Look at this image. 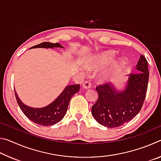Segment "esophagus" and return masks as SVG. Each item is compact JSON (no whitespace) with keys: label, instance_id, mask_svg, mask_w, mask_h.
<instances>
[{"label":"esophagus","instance_id":"obj_1","mask_svg":"<svg viewBox=\"0 0 161 161\" xmlns=\"http://www.w3.org/2000/svg\"><path fill=\"white\" fill-rule=\"evenodd\" d=\"M82 87L84 89H90L92 87V84L89 81H85L82 84Z\"/></svg>","mask_w":161,"mask_h":161}]
</instances>
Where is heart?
<instances>
[{
    "mask_svg": "<svg viewBox=\"0 0 161 161\" xmlns=\"http://www.w3.org/2000/svg\"><path fill=\"white\" fill-rule=\"evenodd\" d=\"M114 58H115V54L112 52H103L102 53L95 54L86 59L82 62V65L86 69H97L98 68L102 67L111 63L114 60ZM119 67V64L118 62H114L111 64L109 67L100 70L98 73V77L101 80L108 81L115 75Z\"/></svg>",
    "mask_w": 161,
    "mask_h": 161,
    "instance_id": "obj_1",
    "label": "heart"
}]
</instances>
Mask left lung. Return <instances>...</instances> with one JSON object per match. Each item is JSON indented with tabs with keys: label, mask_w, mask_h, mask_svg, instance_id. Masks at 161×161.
Returning a JSON list of instances; mask_svg holds the SVG:
<instances>
[{
	"label": "left lung",
	"mask_w": 161,
	"mask_h": 161,
	"mask_svg": "<svg viewBox=\"0 0 161 161\" xmlns=\"http://www.w3.org/2000/svg\"><path fill=\"white\" fill-rule=\"evenodd\" d=\"M138 73L128 76L124 88L114 84L97 87L99 98L92 107V114L102 126L116 128L129 122L139 113L146 98L149 77L148 62L141 55L136 64Z\"/></svg>",
	"instance_id": "left-lung-1"
}]
</instances>
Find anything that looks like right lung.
<instances>
[{"mask_svg":"<svg viewBox=\"0 0 161 161\" xmlns=\"http://www.w3.org/2000/svg\"><path fill=\"white\" fill-rule=\"evenodd\" d=\"M64 48L59 43H51L48 42H42L35 45L31 48ZM80 84H73L65 86L60 94L48 105L42 108H33L27 106L21 102L16 91L15 94L17 102L20 109L28 118L34 122L42 126H52L58 124L64 118L67 112L69 101L73 95L79 92Z\"/></svg>","mask_w":161,"mask_h":161,"instance_id":"right-lung-1","label":"right lung"}]
</instances>
